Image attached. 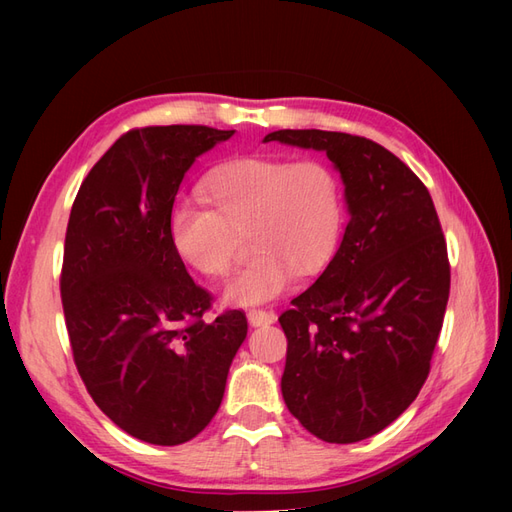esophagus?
Returning <instances> with one entry per match:
<instances>
[{
  "instance_id": "34e87169",
  "label": "esophagus",
  "mask_w": 512,
  "mask_h": 512,
  "mask_svg": "<svg viewBox=\"0 0 512 512\" xmlns=\"http://www.w3.org/2000/svg\"><path fill=\"white\" fill-rule=\"evenodd\" d=\"M275 314L267 312V309H250L247 312V320H250L252 327H265V324H273L275 322Z\"/></svg>"
}]
</instances>
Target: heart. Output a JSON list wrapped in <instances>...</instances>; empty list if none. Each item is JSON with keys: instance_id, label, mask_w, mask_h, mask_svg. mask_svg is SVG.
<instances>
[{"instance_id": "heart-1", "label": "heart", "mask_w": 512, "mask_h": 512, "mask_svg": "<svg viewBox=\"0 0 512 512\" xmlns=\"http://www.w3.org/2000/svg\"><path fill=\"white\" fill-rule=\"evenodd\" d=\"M203 205L179 203L168 220L177 256L205 277L230 269L232 232L245 235L250 256L224 290L237 305L277 297L297 273H318L342 230V190L316 160L247 156L211 168L200 181Z\"/></svg>"}]
</instances>
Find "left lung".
<instances>
[{
	"label": "left lung",
	"mask_w": 512,
	"mask_h": 512,
	"mask_svg": "<svg viewBox=\"0 0 512 512\" xmlns=\"http://www.w3.org/2000/svg\"><path fill=\"white\" fill-rule=\"evenodd\" d=\"M271 141L324 151L344 181L339 250L280 316L282 395L316 438L352 444L389 427L429 376L451 290L442 226L423 181L369 138L277 130Z\"/></svg>",
	"instance_id": "obj_1"
}]
</instances>
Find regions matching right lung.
I'll use <instances>...</instances> for the list:
<instances>
[{
  "mask_svg": "<svg viewBox=\"0 0 512 512\" xmlns=\"http://www.w3.org/2000/svg\"><path fill=\"white\" fill-rule=\"evenodd\" d=\"M232 134L130 130L89 170L70 211L59 284L76 369L96 406L149 444H183L211 423L247 335L241 309L203 318L211 294L168 232L183 175Z\"/></svg>",
  "mask_w": 512,
  "mask_h": 512,
  "instance_id": "right-lung-1",
  "label": "right lung"
}]
</instances>
